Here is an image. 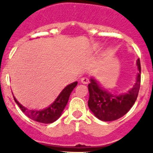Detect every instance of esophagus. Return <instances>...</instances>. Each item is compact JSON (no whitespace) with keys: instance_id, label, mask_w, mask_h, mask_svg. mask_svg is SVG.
Instances as JSON below:
<instances>
[{"instance_id":"1","label":"esophagus","mask_w":153,"mask_h":153,"mask_svg":"<svg viewBox=\"0 0 153 153\" xmlns=\"http://www.w3.org/2000/svg\"><path fill=\"white\" fill-rule=\"evenodd\" d=\"M80 80L81 83H83V84H87V83H89V82H90V79L87 77H82Z\"/></svg>"}]
</instances>
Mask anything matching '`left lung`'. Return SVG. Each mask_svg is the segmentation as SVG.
<instances>
[{"label":"left lung","instance_id":"8db88e82","mask_svg":"<svg viewBox=\"0 0 153 153\" xmlns=\"http://www.w3.org/2000/svg\"><path fill=\"white\" fill-rule=\"evenodd\" d=\"M137 74L135 85L127 93L121 95H113L102 90L94 79H90L88 85L90 97L88 106L97 118L102 121H113L123 117L128 113L136 102L141 82V66L140 59L137 60Z\"/></svg>","mask_w":153,"mask_h":153}]
</instances>
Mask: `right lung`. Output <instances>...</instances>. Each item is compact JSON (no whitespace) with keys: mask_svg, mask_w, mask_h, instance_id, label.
<instances>
[{"mask_svg":"<svg viewBox=\"0 0 153 153\" xmlns=\"http://www.w3.org/2000/svg\"><path fill=\"white\" fill-rule=\"evenodd\" d=\"M77 85L76 81L71 84L67 85L58 96L57 98L50 106L42 110H29L28 109L23 106L18 101L16 100L14 96H13L14 101L21 108V109L31 120L41 123H52L55 122L61 116L65 106H67L70 93Z\"/></svg>","mask_w":153,"mask_h":153,"instance_id":"1","label":"right lung"}]
</instances>
